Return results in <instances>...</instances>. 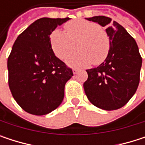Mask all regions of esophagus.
I'll return each mask as SVG.
<instances>
[{
    "mask_svg": "<svg viewBox=\"0 0 145 145\" xmlns=\"http://www.w3.org/2000/svg\"><path fill=\"white\" fill-rule=\"evenodd\" d=\"M78 71H79V70H78V69H75V68H74V69H73V73H74V74H77Z\"/></svg>",
    "mask_w": 145,
    "mask_h": 145,
    "instance_id": "1",
    "label": "esophagus"
}]
</instances>
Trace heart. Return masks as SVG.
<instances>
[{
    "mask_svg": "<svg viewBox=\"0 0 145 145\" xmlns=\"http://www.w3.org/2000/svg\"><path fill=\"white\" fill-rule=\"evenodd\" d=\"M65 33L55 30L50 36L51 48L60 59H66L77 48L80 50L68 59L74 66L86 67L99 65L107 57L110 40L107 33L93 22L75 19L65 24Z\"/></svg>",
    "mask_w": 145,
    "mask_h": 145,
    "instance_id": "obj_1",
    "label": "heart"
}]
</instances>
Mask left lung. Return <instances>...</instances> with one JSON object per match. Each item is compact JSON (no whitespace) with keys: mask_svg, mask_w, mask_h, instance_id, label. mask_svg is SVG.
I'll list each match as a JSON object with an SVG mask.
<instances>
[{"mask_svg":"<svg viewBox=\"0 0 145 145\" xmlns=\"http://www.w3.org/2000/svg\"><path fill=\"white\" fill-rule=\"evenodd\" d=\"M106 27L110 50L98 67L86 70L83 86L88 100L106 111L117 110L128 103L139 83L142 57L134 39L117 22L104 16L86 18Z\"/></svg>","mask_w":145,"mask_h":145,"instance_id":"8db88e82","label":"left lung"}]
</instances>
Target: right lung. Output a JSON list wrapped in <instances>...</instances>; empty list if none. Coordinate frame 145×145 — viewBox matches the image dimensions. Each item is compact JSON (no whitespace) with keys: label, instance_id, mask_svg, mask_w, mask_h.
<instances>
[{"label":"right lung","instance_id":"obj_1","mask_svg":"<svg viewBox=\"0 0 145 145\" xmlns=\"http://www.w3.org/2000/svg\"><path fill=\"white\" fill-rule=\"evenodd\" d=\"M69 19H38L12 46L7 59L9 88L17 104L30 114H48L64 99L65 86L73 76L72 69L54 55L49 36Z\"/></svg>","mask_w":145,"mask_h":145}]
</instances>
